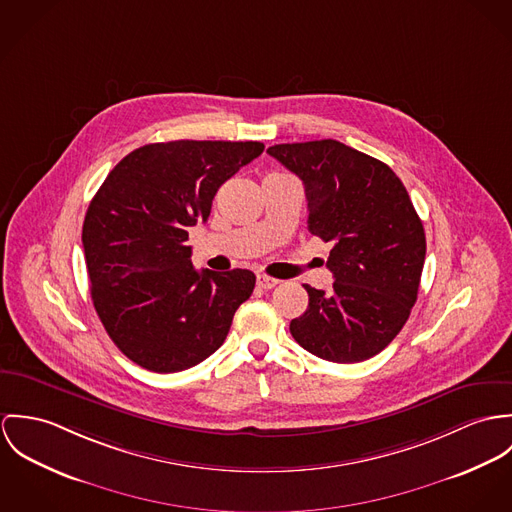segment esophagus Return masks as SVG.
Returning <instances> with one entry per match:
<instances>
[{"label":"esophagus","instance_id":"obj_1","mask_svg":"<svg viewBox=\"0 0 512 512\" xmlns=\"http://www.w3.org/2000/svg\"><path fill=\"white\" fill-rule=\"evenodd\" d=\"M279 283H281V281H277V279H273V277H267V275H257V286H259V288L271 290V288H275V286H277Z\"/></svg>","mask_w":512,"mask_h":512}]
</instances>
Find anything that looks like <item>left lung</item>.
I'll return each mask as SVG.
<instances>
[{"mask_svg":"<svg viewBox=\"0 0 512 512\" xmlns=\"http://www.w3.org/2000/svg\"><path fill=\"white\" fill-rule=\"evenodd\" d=\"M267 153L294 172L308 200V231L332 251L330 292L304 284L308 308L290 334L312 355L357 363L383 351L418 296L426 235L391 167L340 141L283 143Z\"/></svg>","mask_w":512,"mask_h":512,"instance_id":"obj_1","label":"left lung"}]
</instances>
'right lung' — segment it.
<instances>
[{
    "mask_svg": "<svg viewBox=\"0 0 512 512\" xmlns=\"http://www.w3.org/2000/svg\"><path fill=\"white\" fill-rule=\"evenodd\" d=\"M259 141H169L131 151L86 212L82 243L94 308L119 351L155 373L210 357L251 296L247 269L192 267L188 228L218 188L263 153Z\"/></svg>",
    "mask_w": 512,
    "mask_h": 512,
    "instance_id": "add662e5",
    "label": "right lung"
}]
</instances>
